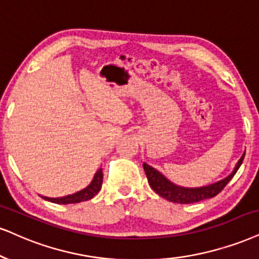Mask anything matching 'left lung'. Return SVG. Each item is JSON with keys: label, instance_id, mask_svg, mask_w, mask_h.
<instances>
[{"label": "left lung", "instance_id": "obj_1", "mask_svg": "<svg viewBox=\"0 0 259 259\" xmlns=\"http://www.w3.org/2000/svg\"><path fill=\"white\" fill-rule=\"evenodd\" d=\"M244 157L245 152L242 154L240 159H239L238 163L235 164L234 169H233V171L228 175V177L222 179V180L216 181V183L205 185V186L200 187L179 186V185L174 184L173 181H170L169 179L165 178L161 171H158L157 169L151 167V165L145 163V162L144 164H143V167H144L149 185L158 196L169 200V202L179 204H191L202 202V200L218 196L223 188H225L226 185L232 180V178L234 177L235 173H237L238 169L240 168L242 161H244Z\"/></svg>", "mask_w": 259, "mask_h": 259}]
</instances>
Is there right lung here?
Listing matches in <instances>:
<instances>
[{
  "instance_id": "1",
  "label": "right lung",
  "mask_w": 259,
  "mask_h": 259,
  "mask_svg": "<svg viewBox=\"0 0 259 259\" xmlns=\"http://www.w3.org/2000/svg\"><path fill=\"white\" fill-rule=\"evenodd\" d=\"M102 183H103V173H102V168H101L96 171V174L94 175V179H92L91 183L89 184L85 188H82L81 191H78V192L68 194V196L61 197V198H49V197H43V196H41V198H44L46 200H49V202H53L56 204H74V203L85 202V200H89L91 199V198H94L96 194L100 192Z\"/></svg>"
}]
</instances>
